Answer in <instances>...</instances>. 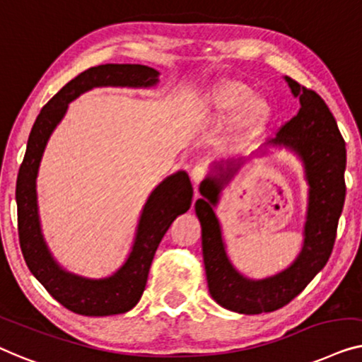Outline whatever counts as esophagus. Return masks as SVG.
Returning a JSON list of instances; mask_svg holds the SVG:
<instances>
[{
	"instance_id": "obj_1",
	"label": "esophagus",
	"mask_w": 362,
	"mask_h": 362,
	"mask_svg": "<svg viewBox=\"0 0 362 362\" xmlns=\"http://www.w3.org/2000/svg\"><path fill=\"white\" fill-rule=\"evenodd\" d=\"M192 180L195 182V183H200L202 180H205L206 179V175H208V169L203 164H198V165H195L192 169ZM197 197H198V193H197Z\"/></svg>"
}]
</instances>
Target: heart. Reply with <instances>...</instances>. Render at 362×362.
<instances>
[{"label": "heart", "instance_id": "obj_1", "mask_svg": "<svg viewBox=\"0 0 362 362\" xmlns=\"http://www.w3.org/2000/svg\"><path fill=\"white\" fill-rule=\"evenodd\" d=\"M254 90L244 81L230 80L216 85L206 98V108L218 116H233L243 111V128L256 132L271 118L267 101L254 98Z\"/></svg>", "mask_w": 362, "mask_h": 362}]
</instances>
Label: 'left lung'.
<instances>
[{"label":"left lung","mask_w":362,"mask_h":362,"mask_svg":"<svg viewBox=\"0 0 362 362\" xmlns=\"http://www.w3.org/2000/svg\"><path fill=\"white\" fill-rule=\"evenodd\" d=\"M295 96L298 113L281 126L272 144L285 146L302 157L310 185L305 243L292 266L264 281H249L234 271L226 256L213 205H216L221 183L236 172L228 167L220 180L208 179L195 203L202 223L203 261L211 297L221 307L244 315L274 312L292 302L325 267L333 252L336 230L343 211L346 183V146L334 116L317 91L285 78ZM239 165V164H236Z\"/></svg>","instance_id":"1"}]
</instances>
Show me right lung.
Instances as JSON below:
<instances>
[{
	"label": "right lung",
	"mask_w": 362,
	"mask_h": 362,
	"mask_svg": "<svg viewBox=\"0 0 362 362\" xmlns=\"http://www.w3.org/2000/svg\"><path fill=\"white\" fill-rule=\"evenodd\" d=\"M159 72L139 64L96 65L70 80L40 110L30 129L26 154L16 182L19 244L29 271L45 290L70 312L85 317H105L131 310L146 288L157 246L172 221L192 205L193 187L185 172L167 177L151 193L142 210L134 246L128 261L115 276L90 281L60 269L47 251L37 216L35 177L49 136L64 118L72 100L93 86H152Z\"/></svg>",
	"instance_id": "right-lung-1"
}]
</instances>
